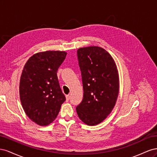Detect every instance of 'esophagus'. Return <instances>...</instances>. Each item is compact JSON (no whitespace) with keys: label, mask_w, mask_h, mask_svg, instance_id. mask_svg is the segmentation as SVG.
<instances>
[{"label":"esophagus","mask_w":157,"mask_h":157,"mask_svg":"<svg viewBox=\"0 0 157 157\" xmlns=\"http://www.w3.org/2000/svg\"><path fill=\"white\" fill-rule=\"evenodd\" d=\"M69 98H70V95H69H69H67V96H66V99H67V101L69 100Z\"/></svg>","instance_id":"obj_1"}]
</instances>
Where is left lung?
<instances>
[{"label":"left lung","instance_id":"obj_1","mask_svg":"<svg viewBox=\"0 0 157 157\" xmlns=\"http://www.w3.org/2000/svg\"><path fill=\"white\" fill-rule=\"evenodd\" d=\"M84 96L77 107L84 124L102 122L115 107L119 92V76L111 54L101 47L91 46L77 50Z\"/></svg>","mask_w":157,"mask_h":157}]
</instances>
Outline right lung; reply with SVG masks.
Wrapping results in <instances>:
<instances>
[{"label": "right lung", "mask_w": 157, "mask_h": 157, "mask_svg": "<svg viewBox=\"0 0 157 157\" xmlns=\"http://www.w3.org/2000/svg\"><path fill=\"white\" fill-rule=\"evenodd\" d=\"M65 51L38 52L27 61L20 82V97L27 117L41 126L49 125L58 116L65 97L57 71L65 59Z\"/></svg>", "instance_id": "add662e5"}]
</instances>
